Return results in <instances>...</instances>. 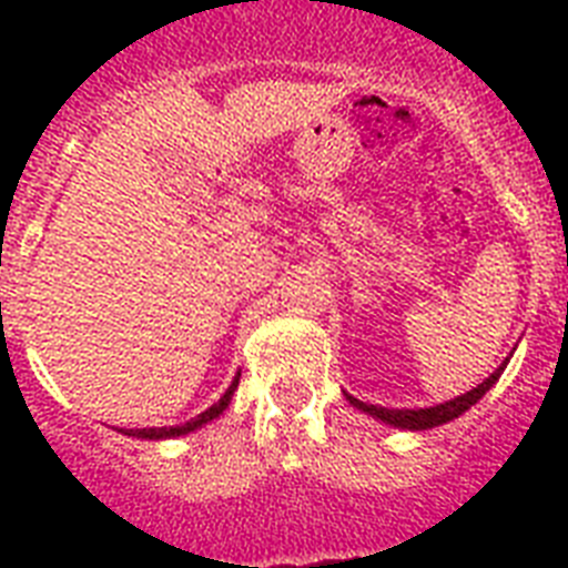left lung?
Listing matches in <instances>:
<instances>
[{
  "label": "left lung",
  "instance_id": "obj_1",
  "mask_svg": "<svg viewBox=\"0 0 568 568\" xmlns=\"http://www.w3.org/2000/svg\"><path fill=\"white\" fill-rule=\"evenodd\" d=\"M510 359H504V365H498L489 377L480 383L477 388L466 392V395L454 397V400H445V404H436V406H427V409H386V406H374V404H363V400H356L354 395H347V400L356 406V409H363V413L374 415L379 422L392 424V427H400V430H430V427H439L445 422H454L459 415L471 409V406L480 400V397L493 388V383L501 377V372L507 368Z\"/></svg>",
  "mask_w": 568,
  "mask_h": 568
}]
</instances>
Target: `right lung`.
Wrapping results in <instances>:
<instances>
[{"mask_svg":"<svg viewBox=\"0 0 568 568\" xmlns=\"http://www.w3.org/2000/svg\"><path fill=\"white\" fill-rule=\"evenodd\" d=\"M239 377L241 374H235V379H232V386L223 392V397L217 400V404H212L205 413H200L196 418H191V422L185 424H176V427H144V430H129L126 436H138V439H173V436H185V433L196 430V427H203L205 422H212V418H217V415L230 406L232 400V392L239 388Z\"/></svg>","mask_w":568,"mask_h":568,"instance_id":"1","label":"right lung"}]
</instances>
